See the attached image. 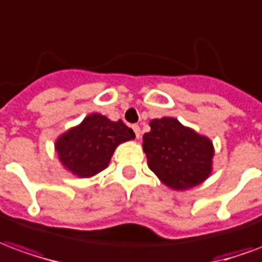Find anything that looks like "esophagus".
Segmentation results:
<instances>
[{"label": "esophagus", "mask_w": 262, "mask_h": 262, "mask_svg": "<svg viewBox=\"0 0 262 262\" xmlns=\"http://www.w3.org/2000/svg\"><path fill=\"white\" fill-rule=\"evenodd\" d=\"M133 130H135V135L139 139L140 137V127H139V125H133Z\"/></svg>", "instance_id": "obj_1"}]
</instances>
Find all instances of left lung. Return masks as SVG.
<instances>
[{"label": "left lung", "instance_id": "obj_1", "mask_svg": "<svg viewBox=\"0 0 262 262\" xmlns=\"http://www.w3.org/2000/svg\"><path fill=\"white\" fill-rule=\"evenodd\" d=\"M143 150L150 170L172 189H188L205 181L212 171L213 146L206 137L172 118L150 122Z\"/></svg>", "mask_w": 262, "mask_h": 262}]
</instances>
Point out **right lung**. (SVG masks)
Instances as JSON below:
<instances>
[{
	"instance_id": "right-lung-1",
	"label": "right lung",
	"mask_w": 262,
	"mask_h": 262,
	"mask_svg": "<svg viewBox=\"0 0 262 262\" xmlns=\"http://www.w3.org/2000/svg\"><path fill=\"white\" fill-rule=\"evenodd\" d=\"M135 139V132L122 122L92 114L77 127L70 129L56 142L60 161L73 174L86 178L101 172L118 144Z\"/></svg>"
}]
</instances>
